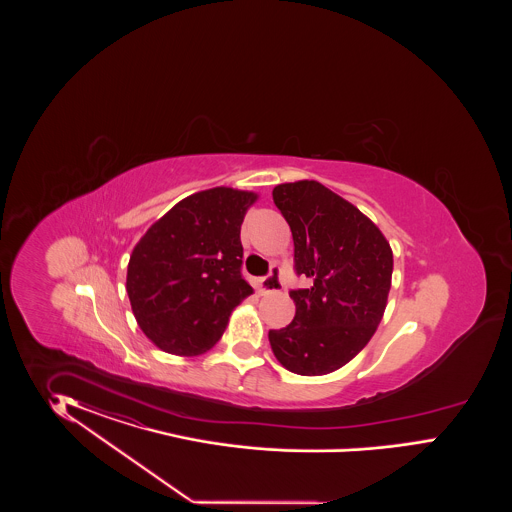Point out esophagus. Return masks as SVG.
I'll list each match as a JSON object with an SVG mask.
<instances>
[{
	"label": "esophagus",
	"instance_id": "obj_1",
	"mask_svg": "<svg viewBox=\"0 0 512 512\" xmlns=\"http://www.w3.org/2000/svg\"><path fill=\"white\" fill-rule=\"evenodd\" d=\"M281 287H283V283H281V276H279V270L276 266L264 278L259 279V291L263 295L278 293V291H281Z\"/></svg>",
	"mask_w": 512,
	"mask_h": 512
}]
</instances>
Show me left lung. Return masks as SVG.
I'll return each mask as SVG.
<instances>
[{
  "label": "left lung",
  "mask_w": 512,
  "mask_h": 512,
  "mask_svg": "<svg viewBox=\"0 0 512 512\" xmlns=\"http://www.w3.org/2000/svg\"><path fill=\"white\" fill-rule=\"evenodd\" d=\"M272 197L293 233L296 276L311 287L289 293L295 319L268 340L289 372L325 375L357 357L381 323L392 249L368 217L319 182L281 184Z\"/></svg>",
  "instance_id": "obj_1"
}]
</instances>
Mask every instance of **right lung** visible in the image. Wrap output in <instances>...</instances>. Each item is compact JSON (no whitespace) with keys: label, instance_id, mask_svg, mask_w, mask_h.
Wrapping results in <instances>:
<instances>
[{"label":"right lung","instance_id":"1","mask_svg":"<svg viewBox=\"0 0 512 512\" xmlns=\"http://www.w3.org/2000/svg\"><path fill=\"white\" fill-rule=\"evenodd\" d=\"M257 195L214 187L189 195L155 221L133 249L127 295L140 330L172 355L216 343L253 289L242 276L240 227Z\"/></svg>","mask_w":512,"mask_h":512}]
</instances>
